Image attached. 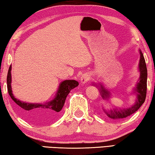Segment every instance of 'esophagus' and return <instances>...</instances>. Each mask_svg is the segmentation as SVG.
<instances>
[{
  "instance_id": "34e87169",
  "label": "esophagus",
  "mask_w": 155,
  "mask_h": 155,
  "mask_svg": "<svg viewBox=\"0 0 155 155\" xmlns=\"http://www.w3.org/2000/svg\"><path fill=\"white\" fill-rule=\"evenodd\" d=\"M90 76L87 73H84L83 74H82L81 78H80V81L82 84H85L87 82V81H90Z\"/></svg>"
}]
</instances>
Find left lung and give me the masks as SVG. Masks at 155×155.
<instances>
[{"mask_svg": "<svg viewBox=\"0 0 155 155\" xmlns=\"http://www.w3.org/2000/svg\"><path fill=\"white\" fill-rule=\"evenodd\" d=\"M140 52V64H139V70L140 72V82L137 83V87L135 91L137 93V100L136 101L135 104L133 107L127 109H122L117 111V109H115L114 111H111L109 112L105 111L107 116L113 120H122L126 118L129 116V115L134 114L135 111L140 109V107L144 103L146 96L147 91V68L145 59L143 55L142 52ZM101 95L103 98H109V93L105 89H104L103 86L101 85Z\"/></svg>", "mask_w": 155, "mask_h": 155, "instance_id": "obj_1", "label": "left lung"}]
</instances>
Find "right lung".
Here are the masks:
<instances>
[{
	"label": "right lung",
	"mask_w": 155,
	"mask_h": 155,
	"mask_svg": "<svg viewBox=\"0 0 155 155\" xmlns=\"http://www.w3.org/2000/svg\"><path fill=\"white\" fill-rule=\"evenodd\" d=\"M12 65H10L7 74V90L10 97L20 107L21 111L26 117H32L35 115H40L45 117L49 120H53L59 117V113L64 105L65 99L72 89L77 87L78 83L75 80H66L60 84L59 90L57 91L56 97L52 101L46 104H32L26 103L15 98L12 94L11 83Z\"/></svg>",
	"instance_id": "obj_1"
}]
</instances>
